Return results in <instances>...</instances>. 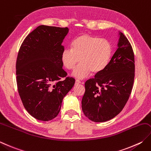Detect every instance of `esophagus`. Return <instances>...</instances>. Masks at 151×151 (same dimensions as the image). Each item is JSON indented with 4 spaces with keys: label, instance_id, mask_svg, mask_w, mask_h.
I'll return each mask as SVG.
<instances>
[{
    "label": "esophagus",
    "instance_id": "esophagus-1",
    "mask_svg": "<svg viewBox=\"0 0 151 151\" xmlns=\"http://www.w3.org/2000/svg\"><path fill=\"white\" fill-rule=\"evenodd\" d=\"M81 82L80 81H78V80H76V81H75V84L76 85V84H81Z\"/></svg>",
    "mask_w": 151,
    "mask_h": 151
}]
</instances>
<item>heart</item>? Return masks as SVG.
<instances>
[{
	"label": "heart",
	"instance_id": "1",
	"mask_svg": "<svg viewBox=\"0 0 151 151\" xmlns=\"http://www.w3.org/2000/svg\"><path fill=\"white\" fill-rule=\"evenodd\" d=\"M112 47L107 40L83 34L72 43V48H65L61 54V61L68 70L75 69L74 77L83 79L91 72L98 73L107 67L111 57Z\"/></svg>",
	"mask_w": 151,
	"mask_h": 151
}]
</instances>
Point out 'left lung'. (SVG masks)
<instances>
[{
	"label": "left lung",
	"mask_w": 151,
	"mask_h": 151,
	"mask_svg": "<svg viewBox=\"0 0 151 151\" xmlns=\"http://www.w3.org/2000/svg\"><path fill=\"white\" fill-rule=\"evenodd\" d=\"M119 34L118 48L107 67L85 83L82 109L86 116L96 122H106L119 114L132 90L134 52L124 35Z\"/></svg>",
	"instance_id": "8db88e82"
}]
</instances>
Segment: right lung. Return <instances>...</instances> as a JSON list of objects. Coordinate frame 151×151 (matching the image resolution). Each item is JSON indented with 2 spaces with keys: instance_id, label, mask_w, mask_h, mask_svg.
I'll use <instances>...</instances> for the list:
<instances>
[{
  "instance_id": "obj_1",
  "label": "right lung",
  "mask_w": 151,
  "mask_h": 151,
  "mask_svg": "<svg viewBox=\"0 0 151 151\" xmlns=\"http://www.w3.org/2000/svg\"><path fill=\"white\" fill-rule=\"evenodd\" d=\"M67 27L40 25L26 37L16 61L19 95L27 111L35 119L48 121L58 116L63 97L75 80L67 77L61 54Z\"/></svg>"
}]
</instances>
